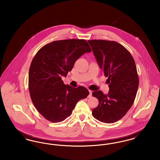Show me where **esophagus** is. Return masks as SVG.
<instances>
[{"instance_id": "34e87169", "label": "esophagus", "mask_w": 160, "mask_h": 160, "mask_svg": "<svg viewBox=\"0 0 160 160\" xmlns=\"http://www.w3.org/2000/svg\"><path fill=\"white\" fill-rule=\"evenodd\" d=\"M89 97H92V92L91 90H89Z\"/></svg>"}]
</instances>
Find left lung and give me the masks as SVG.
I'll return each mask as SVG.
<instances>
[{
    "label": "left lung",
    "instance_id": "8db88e82",
    "mask_svg": "<svg viewBox=\"0 0 160 160\" xmlns=\"http://www.w3.org/2000/svg\"><path fill=\"white\" fill-rule=\"evenodd\" d=\"M92 52L108 77L109 91L93 92L99 104L92 115L101 122L112 123L120 120L134 103L138 87L137 68L132 55L119 43L106 40H89Z\"/></svg>",
    "mask_w": 160,
    "mask_h": 160
}]
</instances>
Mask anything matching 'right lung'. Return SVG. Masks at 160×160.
I'll return each mask as SVG.
<instances>
[{
	"mask_svg": "<svg viewBox=\"0 0 160 160\" xmlns=\"http://www.w3.org/2000/svg\"><path fill=\"white\" fill-rule=\"evenodd\" d=\"M91 51L84 39H63L43 46L34 56L29 71V91L33 104L47 120L64 121L77 102L89 94L83 86L65 85L62 77H66L76 61Z\"/></svg>",
	"mask_w": 160,
	"mask_h": 160,
	"instance_id": "obj_1",
	"label": "right lung"
}]
</instances>
